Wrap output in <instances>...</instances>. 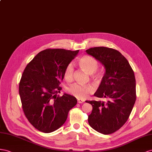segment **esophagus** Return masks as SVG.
I'll return each instance as SVG.
<instances>
[{
	"mask_svg": "<svg viewBox=\"0 0 152 152\" xmlns=\"http://www.w3.org/2000/svg\"><path fill=\"white\" fill-rule=\"evenodd\" d=\"M84 101L82 99H77V103H82Z\"/></svg>",
	"mask_w": 152,
	"mask_h": 152,
	"instance_id": "esophagus-1",
	"label": "esophagus"
}]
</instances>
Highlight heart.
Segmentation results:
<instances>
[{
  "label": "heart",
  "mask_w": 152,
  "mask_h": 152,
  "mask_svg": "<svg viewBox=\"0 0 152 152\" xmlns=\"http://www.w3.org/2000/svg\"><path fill=\"white\" fill-rule=\"evenodd\" d=\"M78 64L85 71L91 74L92 77L94 80L98 81L102 78L103 72L99 69H97L98 67V61L94 58L88 55H85L80 58ZM73 72L74 67L72 64H68L66 66L64 72V79L67 81H71L73 77ZM68 91L76 98L83 99L92 92L93 88L91 85L75 83L68 88Z\"/></svg>",
  "instance_id": "1"
}]
</instances>
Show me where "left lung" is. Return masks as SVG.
I'll return each mask as SVG.
<instances>
[{
    "instance_id": "1",
    "label": "left lung",
    "mask_w": 152,
    "mask_h": 152,
    "mask_svg": "<svg viewBox=\"0 0 152 152\" xmlns=\"http://www.w3.org/2000/svg\"><path fill=\"white\" fill-rule=\"evenodd\" d=\"M87 53L99 60L106 72L94 94L103 101H86L92 106L88 121L93 129L104 135L114 133L125 123L136 100V84L133 69L118 50L94 47Z\"/></svg>"
}]
</instances>
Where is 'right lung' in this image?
<instances>
[{
	"instance_id": "right-lung-1",
	"label": "right lung",
	"mask_w": 152,
	"mask_h": 152,
	"mask_svg": "<svg viewBox=\"0 0 152 152\" xmlns=\"http://www.w3.org/2000/svg\"><path fill=\"white\" fill-rule=\"evenodd\" d=\"M79 50L47 49L42 50L27 65L19 83L23 112L29 122L44 133L61 127L69 110L77 103L75 97L56 95L62 88L65 68Z\"/></svg>"
}]
</instances>
